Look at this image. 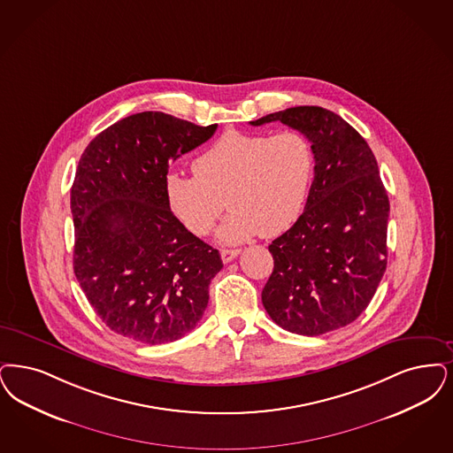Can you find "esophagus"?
<instances>
[{"mask_svg":"<svg viewBox=\"0 0 453 453\" xmlns=\"http://www.w3.org/2000/svg\"><path fill=\"white\" fill-rule=\"evenodd\" d=\"M239 253H241L239 250H222L220 251V257H222L224 263H231Z\"/></svg>","mask_w":453,"mask_h":453,"instance_id":"obj_1","label":"esophagus"}]
</instances>
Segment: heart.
Returning a JSON list of instances; mask_svg holds the SVG:
<instances>
[{"label":"heart","mask_w":453,"mask_h":453,"mask_svg":"<svg viewBox=\"0 0 453 453\" xmlns=\"http://www.w3.org/2000/svg\"><path fill=\"white\" fill-rule=\"evenodd\" d=\"M313 166L311 145L298 131H229L194 160L196 175L168 173L165 192L172 212L197 235L212 229L226 199L231 212L218 241L239 244L290 227L307 202Z\"/></svg>","instance_id":"heart-1"}]
</instances>
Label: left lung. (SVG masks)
<instances>
[{"instance_id": "left-lung-1", "label": "left lung", "mask_w": 453, "mask_h": 453, "mask_svg": "<svg viewBox=\"0 0 453 453\" xmlns=\"http://www.w3.org/2000/svg\"><path fill=\"white\" fill-rule=\"evenodd\" d=\"M273 121L307 136L315 175L303 214L268 248L274 268L261 300L285 330L322 335L354 322L380 287L389 200L374 153L339 114L296 106L251 125Z\"/></svg>"}]
</instances>
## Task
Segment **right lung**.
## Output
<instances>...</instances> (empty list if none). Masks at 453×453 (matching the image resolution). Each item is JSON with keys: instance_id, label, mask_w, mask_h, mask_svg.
<instances>
[{"instance_id": "add662e5", "label": "right lung", "mask_w": 453, "mask_h": 453, "mask_svg": "<svg viewBox=\"0 0 453 453\" xmlns=\"http://www.w3.org/2000/svg\"><path fill=\"white\" fill-rule=\"evenodd\" d=\"M216 129L145 111L106 127L79 160L73 273L101 320L131 341L173 342L209 303L220 254L173 216L165 177L168 163Z\"/></svg>"}]
</instances>
